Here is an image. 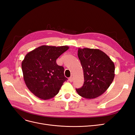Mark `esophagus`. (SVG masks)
<instances>
[{
    "label": "esophagus",
    "instance_id": "1",
    "mask_svg": "<svg viewBox=\"0 0 135 135\" xmlns=\"http://www.w3.org/2000/svg\"><path fill=\"white\" fill-rule=\"evenodd\" d=\"M69 80L70 81V82H71V81H73V76H70V78H69Z\"/></svg>",
    "mask_w": 135,
    "mask_h": 135
}]
</instances>
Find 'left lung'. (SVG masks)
Instances as JSON below:
<instances>
[{"instance_id":"1","label":"left lung","mask_w":135,"mask_h":135,"mask_svg":"<svg viewBox=\"0 0 135 135\" xmlns=\"http://www.w3.org/2000/svg\"><path fill=\"white\" fill-rule=\"evenodd\" d=\"M78 56L83 70L84 83L76 89L78 95L88 99L103 94L115 76V65L109 57L99 49L78 48Z\"/></svg>"}]
</instances>
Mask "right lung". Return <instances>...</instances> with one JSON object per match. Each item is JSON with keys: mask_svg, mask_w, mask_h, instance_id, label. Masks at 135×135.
Here are the masks:
<instances>
[{"mask_svg": "<svg viewBox=\"0 0 135 135\" xmlns=\"http://www.w3.org/2000/svg\"><path fill=\"white\" fill-rule=\"evenodd\" d=\"M69 48L44 45L26 55L21 64L23 79L35 96L44 100L52 99L68 80L64 67L56 64V59Z\"/></svg>", "mask_w": 135, "mask_h": 135, "instance_id": "obj_1", "label": "right lung"}]
</instances>
